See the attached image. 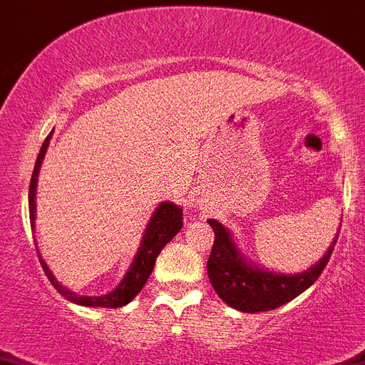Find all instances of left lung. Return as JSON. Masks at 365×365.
Wrapping results in <instances>:
<instances>
[{"label":"left lung","mask_w":365,"mask_h":365,"mask_svg":"<svg viewBox=\"0 0 365 365\" xmlns=\"http://www.w3.org/2000/svg\"><path fill=\"white\" fill-rule=\"evenodd\" d=\"M209 225L215 231V244L211 255L207 260V274L215 287L216 294L225 304L244 313H260V311H272L287 304L305 289L311 287L322 271L326 269L331 258L338 235L326 256L318 264H314L309 271L285 277L277 272L262 271L252 267L245 258L240 255L238 247L232 242L231 235L222 223L216 220H209Z\"/></svg>","instance_id":"1"}]
</instances>
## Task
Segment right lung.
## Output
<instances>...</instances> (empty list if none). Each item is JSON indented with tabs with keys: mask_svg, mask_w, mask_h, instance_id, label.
<instances>
[{
	"mask_svg": "<svg viewBox=\"0 0 365 365\" xmlns=\"http://www.w3.org/2000/svg\"><path fill=\"white\" fill-rule=\"evenodd\" d=\"M52 134V133H51ZM51 134L47 136V140L41 145V150L38 154V160H36L34 170H32L31 178V187H29V209H31V223H34V196H36V185H38V173L41 162L45 158V153H47L48 140H51ZM183 227V211L178 205L169 202H163L162 205L154 211L153 218L149 222V227H147L145 235H143L142 247L138 251V255L134 256V262L130 265V269L127 271V274L123 277V280L120 282L113 293L105 294V297H80L71 289L63 287L60 282L52 277L51 269L47 267L41 258V267H43L45 274L51 280V284L54 285V289L61 297L67 298L68 302H74V304L80 305H88V307H121V305H127L134 297H136L142 287L145 285L147 278L150 277L153 272L154 264H156V258L162 252V249L169 244L170 240L175 238L180 232V229Z\"/></svg>",
	"mask_w": 365,
	"mask_h": 365,
	"instance_id": "obj_1",
	"label": "right lung"
}]
</instances>
